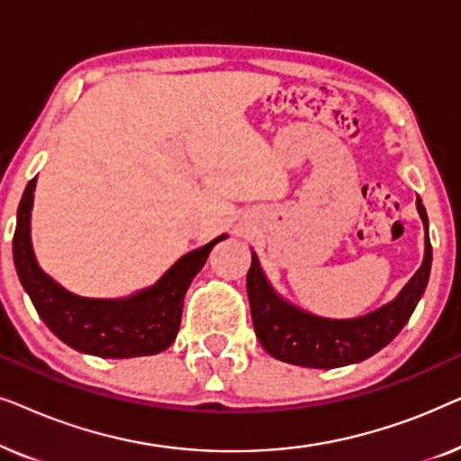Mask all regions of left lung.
<instances>
[{"instance_id":"8db88e82","label":"left lung","mask_w":461,"mask_h":461,"mask_svg":"<svg viewBox=\"0 0 461 461\" xmlns=\"http://www.w3.org/2000/svg\"><path fill=\"white\" fill-rule=\"evenodd\" d=\"M424 222V262L401 294L377 311L357 319H323L289 304L270 287L258 256L251 254L248 295L256 336L270 357L300 367L333 369L358 363L393 342L407 325L428 285L432 245L428 239V216L421 199L415 201Z\"/></svg>"}]
</instances>
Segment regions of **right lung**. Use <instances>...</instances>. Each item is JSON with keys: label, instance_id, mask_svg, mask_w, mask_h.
<instances>
[{"label": "right lung", "instance_id": "right-lung-1", "mask_svg": "<svg viewBox=\"0 0 461 461\" xmlns=\"http://www.w3.org/2000/svg\"><path fill=\"white\" fill-rule=\"evenodd\" d=\"M35 185L37 178L29 182L18 205L12 251L18 279L50 331L75 350L104 358L149 357L166 350L178 336L188 285L203 268L213 245L226 235L188 251L155 285L128 298H81L60 287L35 260L31 245Z\"/></svg>", "mask_w": 461, "mask_h": 461}]
</instances>
